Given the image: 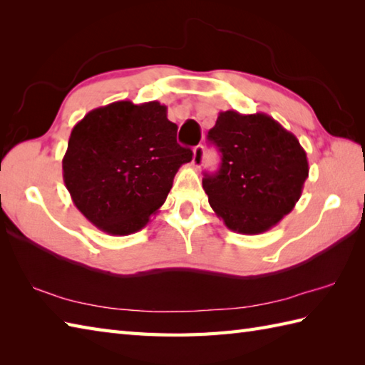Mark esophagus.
Here are the masks:
<instances>
[{"label": "esophagus", "instance_id": "esophagus-1", "mask_svg": "<svg viewBox=\"0 0 365 365\" xmlns=\"http://www.w3.org/2000/svg\"><path fill=\"white\" fill-rule=\"evenodd\" d=\"M192 166L195 168H200L202 166V163H204V147L202 145H196L195 147V152H192Z\"/></svg>", "mask_w": 365, "mask_h": 365}]
</instances>
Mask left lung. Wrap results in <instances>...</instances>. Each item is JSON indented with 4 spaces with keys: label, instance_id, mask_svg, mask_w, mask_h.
Returning <instances> with one entry per match:
<instances>
[{
    "label": "left lung",
    "instance_id": "obj_1",
    "mask_svg": "<svg viewBox=\"0 0 365 365\" xmlns=\"http://www.w3.org/2000/svg\"><path fill=\"white\" fill-rule=\"evenodd\" d=\"M208 139L218 145L221 168L205 174L202 188L227 229L262 234L293 210L309 177L297 136L265 113L229 110L218 114Z\"/></svg>",
    "mask_w": 365,
    "mask_h": 365
}]
</instances>
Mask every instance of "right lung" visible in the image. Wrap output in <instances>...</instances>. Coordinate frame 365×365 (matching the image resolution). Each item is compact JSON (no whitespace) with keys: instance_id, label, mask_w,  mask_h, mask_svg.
I'll return each instance as SVG.
<instances>
[{"instance_id":"obj_1","label":"right lung","mask_w":365,"mask_h":365,"mask_svg":"<svg viewBox=\"0 0 365 365\" xmlns=\"http://www.w3.org/2000/svg\"><path fill=\"white\" fill-rule=\"evenodd\" d=\"M191 158L177 144L165 105L120 100L73 127L63 177L84 218L110 235H130L165 204L178 168Z\"/></svg>"}]
</instances>
